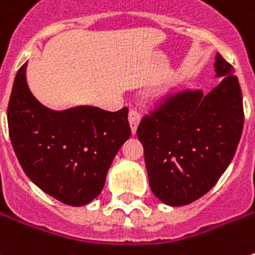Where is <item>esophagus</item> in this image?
<instances>
[{
	"mask_svg": "<svg viewBox=\"0 0 255 255\" xmlns=\"http://www.w3.org/2000/svg\"><path fill=\"white\" fill-rule=\"evenodd\" d=\"M139 120H141V116H139L138 111H137V110H131L129 114H128V121H129V127H131L132 134H135V131H137Z\"/></svg>",
	"mask_w": 255,
	"mask_h": 255,
	"instance_id": "34e87169",
	"label": "esophagus"
}]
</instances>
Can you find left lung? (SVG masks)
Returning a JSON list of instances; mask_svg holds the SVG:
<instances>
[{
	"label": "left lung",
	"mask_w": 255,
	"mask_h": 255,
	"mask_svg": "<svg viewBox=\"0 0 255 255\" xmlns=\"http://www.w3.org/2000/svg\"><path fill=\"white\" fill-rule=\"evenodd\" d=\"M214 68L221 83L211 93L174 95L137 128L151 191L164 204L181 207L203 197L236 154L244 126L241 88L220 54Z\"/></svg>",
	"instance_id": "left-lung-1"
}]
</instances>
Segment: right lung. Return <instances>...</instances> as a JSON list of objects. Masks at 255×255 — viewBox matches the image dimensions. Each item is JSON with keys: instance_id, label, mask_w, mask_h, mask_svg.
<instances>
[{"instance_id": "add662e5", "label": "right lung", "mask_w": 255, "mask_h": 255, "mask_svg": "<svg viewBox=\"0 0 255 255\" xmlns=\"http://www.w3.org/2000/svg\"><path fill=\"white\" fill-rule=\"evenodd\" d=\"M27 64L18 70L8 104L15 155L44 193L72 207L88 204L103 191L118 149L131 135L128 108L110 113L78 106L54 111L29 91Z\"/></svg>"}]
</instances>
